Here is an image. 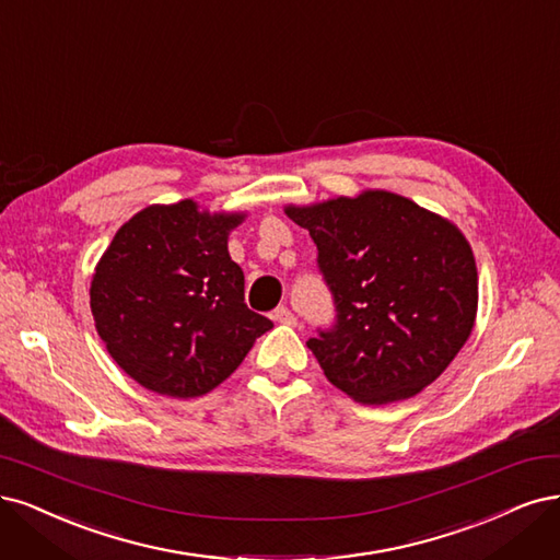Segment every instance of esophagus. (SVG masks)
Returning a JSON list of instances; mask_svg holds the SVG:
<instances>
[{
  "label": "esophagus",
  "instance_id": "34e87169",
  "mask_svg": "<svg viewBox=\"0 0 560 560\" xmlns=\"http://www.w3.org/2000/svg\"><path fill=\"white\" fill-rule=\"evenodd\" d=\"M273 322H278V324H296V317H294V313L289 311L287 305H280V307H276L273 311Z\"/></svg>",
  "mask_w": 560,
  "mask_h": 560
}]
</instances>
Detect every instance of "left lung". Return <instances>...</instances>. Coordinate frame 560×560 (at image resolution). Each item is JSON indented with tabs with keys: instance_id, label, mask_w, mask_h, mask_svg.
<instances>
[{
	"instance_id": "8db88e82",
	"label": "left lung",
	"mask_w": 560,
	"mask_h": 560,
	"mask_svg": "<svg viewBox=\"0 0 560 560\" xmlns=\"http://www.w3.org/2000/svg\"><path fill=\"white\" fill-rule=\"evenodd\" d=\"M311 231L334 322L307 340L334 387L382 405L419 394L468 340L477 268L460 231L392 191L287 208Z\"/></svg>"
}]
</instances>
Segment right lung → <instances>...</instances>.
Returning <instances> with one entry per match:
<instances>
[{
	"instance_id": "obj_1",
	"label": "right lung",
	"mask_w": 560,
	"mask_h": 560,
	"mask_svg": "<svg viewBox=\"0 0 560 560\" xmlns=\"http://www.w3.org/2000/svg\"><path fill=\"white\" fill-rule=\"evenodd\" d=\"M243 215L191 201L150 206L120 226L92 276L90 307L106 350L141 387L173 398L215 389L273 322L245 305L226 234Z\"/></svg>"
}]
</instances>
